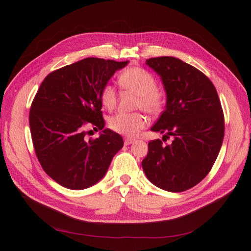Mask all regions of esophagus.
I'll use <instances>...</instances> for the list:
<instances>
[{
	"instance_id": "obj_1",
	"label": "esophagus",
	"mask_w": 251,
	"mask_h": 251,
	"mask_svg": "<svg viewBox=\"0 0 251 251\" xmlns=\"http://www.w3.org/2000/svg\"><path fill=\"white\" fill-rule=\"evenodd\" d=\"M135 141H136V140L133 139V138H125V139H124V144H125V145H129V144L133 143Z\"/></svg>"
}]
</instances>
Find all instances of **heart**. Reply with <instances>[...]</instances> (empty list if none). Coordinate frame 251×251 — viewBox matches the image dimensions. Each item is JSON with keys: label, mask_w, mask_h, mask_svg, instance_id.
<instances>
[{"label": "heart", "mask_w": 251, "mask_h": 251, "mask_svg": "<svg viewBox=\"0 0 251 251\" xmlns=\"http://www.w3.org/2000/svg\"><path fill=\"white\" fill-rule=\"evenodd\" d=\"M119 83L122 89L137 94L135 107L150 114H159L165 108L166 94L157 87L155 75L142 67H129L120 75ZM100 101L102 106L112 110L116 104V91L111 84H104L101 90ZM148 124L147 116L141 112H119L109 120V127L120 135L133 137Z\"/></svg>", "instance_id": "b5f03b06"}]
</instances>
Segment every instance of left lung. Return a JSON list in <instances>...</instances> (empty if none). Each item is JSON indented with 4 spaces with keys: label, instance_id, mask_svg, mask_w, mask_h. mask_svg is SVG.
I'll use <instances>...</instances> for the list:
<instances>
[{
    "label": "left lung",
    "instance_id": "8db88e82",
    "mask_svg": "<svg viewBox=\"0 0 251 251\" xmlns=\"http://www.w3.org/2000/svg\"><path fill=\"white\" fill-rule=\"evenodd\" d=\"M147 64L158 74L167 93L165 111L152 127L174 138L170 145L149 142L142 161L145 176L171 192L190 189L214 165L225 136V116L217 91L199 69L173 56L151 57Z\"/></svg>",
    "mask_w": 251,
    "mask_h": 251
}]
</instances>
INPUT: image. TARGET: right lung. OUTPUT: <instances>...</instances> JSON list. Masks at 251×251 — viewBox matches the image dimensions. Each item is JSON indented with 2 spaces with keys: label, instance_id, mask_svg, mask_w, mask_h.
<instances>
[{
  "label": "right lung",
  "instance_id": "add662e5",
  "mask_svg": "<svg viewBox=\"0 0 251 251\" xmlns=\"http://www.w3.org/2000/svg\"><path fill=\"white\" fill-rule=\"evenodd\" d=\"M127 63L86 57L50 73L40 84L28 118L32 141L44 171L63 187L96 184L123 148L119 133L103 129L99 94ZM87 126L102 130L101 136L86 140Z\"/></svg>",
  "mask_w": 251,
  "mask_h": 251
}]
</instances>
